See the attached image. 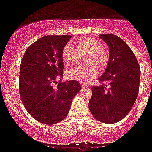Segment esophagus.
Masks as SVG:
<instances>
[{
	"label": "esophagus",
	"instance_id": "esophagus-1",
	"mask_svg": "<svg viewBox=\"0 0 152 152\" xmlns=\"http://www.w3.org/2000/svg\"><path fill=\"white\" fill-rule=\"evenodd\" d=\"M80 85H81V87H82V88H87V87H88V84H86L85 83H83V82H81Z\"/></svg>",
	"mask_w": 152,
	"mask_h": 152
}]
</instances>
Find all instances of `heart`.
<instances>
[{
    "label": "heart",
    "mask_w": 152,
    "mask_h": 152,
    "mask_svg": "<svg viewBox=\"0 0 152 152\" xmlns=\"http://www.w3.org/2000/svg\"><path fill=\"white\" fill-rule=\"evenodd\" d=\"M73 44L75 49L70 44L62 49L61 58L64 63L67 65L76 64L80 56L83 54L85 63L67 71L66 76L69 80H78L86 83L95 78L98 69L102 70L107 66L110 55L106 49L102 47L101 42L95 38L86 37L78 39Z\"/></svg>",
    "instance_id": "b5f03b06"
}]
</instances>
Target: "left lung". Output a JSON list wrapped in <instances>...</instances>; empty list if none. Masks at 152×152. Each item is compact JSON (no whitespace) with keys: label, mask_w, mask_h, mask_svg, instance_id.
Masks as SVG:
<instances>
[{"label":"left lung","mask_w":152,"mask_h":152,"mask_svg":"<svg viewBox=\"0 0 152 152\" xmlns=\"http://www.w3.org/2000/svg\"><path fill=\"white\" fill-rule=\"evenodd\" d=\"M110 50L108 65L99 79L100 85L92 86L89 110L101 122L113 124L122 120L137 100L140 69L134 53L115 34H100Z\"/></svg>","instance_id":"8db88e82"}]
</instances>
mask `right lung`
Masks as SVG:
<instances>
[{
  "instance_id": "right-lung-1",
  "label": "right lung",
  "mask_w": 152,
  "mask_h": 152,
  "mask_svg": "<svg viewBox=\"0 0 152 152\" xmlns=\"http://www.w3.org/2000/svg\"><path fill=\"white\" fill-rule=\"evenodd\" d=\"M71 35H46L27 47L20 66L19 91L32 118L46 125L61 121L81 90L78 81L63 82L62 49Z\"/></svg>"
}]
</instances>
